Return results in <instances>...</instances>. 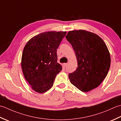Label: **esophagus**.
Wrapping results in <instances>:
<instances>
[{
    "label": "esophagus",
    "instance_id": "34e87169",
    "mask_svg": "<svg viewBox=\"0 0 121 121\" xmlns=\"http://www.w3.org/2000/svg\"><path fill=\"white\" fill-rule=\"evenodd\" d=\"M64 66H65V67H67V66H68V63H65V64H64Z\"/></svg>",
    "mask_w": 121,
    "mask_h": 121
}]
</instances>
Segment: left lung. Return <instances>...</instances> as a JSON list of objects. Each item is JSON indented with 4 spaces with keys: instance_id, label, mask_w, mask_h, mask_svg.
Instances as JSON below:
<instances>
[{
    "instance_id": "left-lung-1",
    "label": "left lung",
    "mask_w": 121,
    "mask_h": 121,
    "mask_svg": "<svg viewBox=\"0 0 121 121\" xmlns=\"http://www.w3.org/2000/svg\"><path fill=\"white\" fill-rule=\"evenodd\" d=\"M74 50L78 67L69 73L70 82L82 92L98 87L109 71L111 57L104 42L97 34L82 30L68 32L66 36Z\"/></svg>"
}]
</instances>
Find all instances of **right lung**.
<instances>
[{"label":"right lung","mask_w":121,"mask_h":121,"mask_svg":"<svg viewBox=\"0 0 121 121\" xmlns=\"http://www.w3.org/2000/svg\"><path fill=\"white\" fill-rule=\"evenodd\" d=\"M66 32H47L30 40L23 49L21 67L31 88L44 93L52 87L56 75L62 70L57 63V49Z\"/></svg>","instance_id":"right-lung-1"}]
</instances>
